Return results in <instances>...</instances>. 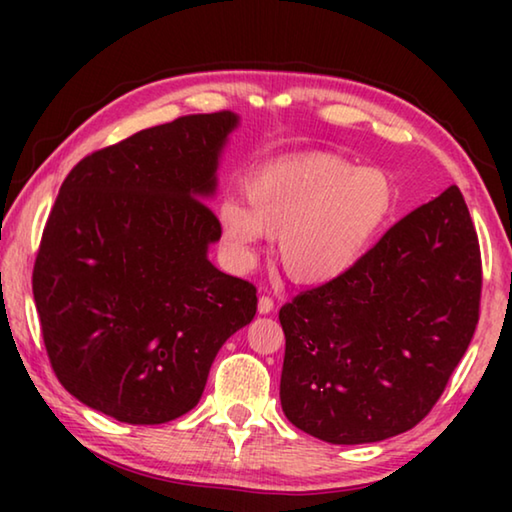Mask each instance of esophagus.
I'll return each mask as SVG.
<instances>
[{
	"label": "esophagus",
	"mask_w": 512,
	"mask_h": 512,
	"mask_svg": "<svg viewBox=\"0 0 512 512\" xmlns=\"http://www.w3.org/2000/svg\"><path fill=\"white\" fill-rule=\"evenodd\" d=\"M273 307H275V302H273V298H268V296H262V298H259V305H257V309H259V314H271V311H273Z\"/></svg>",
	"instance_id": "34e87169"
}]
</instances>
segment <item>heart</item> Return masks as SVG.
Instances as JSON below:
<instances>
[{
    "mask_svg": "<svg viewBox=\"0 0 512 512\" xmlns=\"http://www.w3.org/2000/svg\"><path fill=\"white\" fill-rule=\"evenodd\" d=\"M246 205L219 207L232 264L250 268L266 237L293 282L327 284L350 271L391 223L397 187L384 169L354 167L329 153H302L257 167L244 180Z\"/></svg>",
    "mask_w": 512,
    "mask_h": 512,
    "instance_id": "b5f03b06",
    "label": "heart"
}]
</instances>
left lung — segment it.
Returning <instances> with one entry per match:
<instances>
[{
  "label": "left lung",
  "instance_id": "obj_1",
  "mask_svg": "<svg viewBox=\"0 0 512 512\" xmlns=\"http://www.w3.org/2000/svg\"><path fill=\"white\" fill-rule=\"evenodd\" d=\"M481 253L458 187L397 221L348 273L280 309L282 411L332 445L413 429L479 323Z\"/></svg>",
  "mask_w": 512,
  "mask_h": 512
}]
</instances>
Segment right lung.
<instances>
[{
  "mask_svg": "<svg viewBox=\"0 0 512 512\" xmlns=\"http://www.w3.org/2000/svg\"><path fill=\"white\" fill-rule=\"evenodd\" d=\"M239 115H187L69 171L33 266L51 368L76 400L128 424L192 411L212 361L255 318L257 289L207 259V207Z\"/></svg>",
  "mask_w": 512,
  "mask_h": 512,
  "instance_id": "1",
  "label": "right lung"
}]
</instances>
